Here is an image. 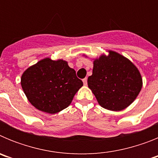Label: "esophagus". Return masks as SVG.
Listing matches in <instances>:
<instances>
[{
  "instance_id": "1",
  "label": "esophagus",
  "mask_w": 158,
  "mask_h": 158,
  "mask_svg": "<svg viewBox=\"0 0 158 158\" xmlns=\"http://www.w3.org/2000/svg\"><path fill=\"white\" fill-rule=\"evenodd\" d=\"M83 83H84V85H87V78H84L83 80Z\"/></svg>"
}]
</instances>
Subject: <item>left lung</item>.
Wrapping results in <instances>:
<instances>
[{
  "mask_svg": "<svg viewBox=\"0 0 158 158\" xmlns=\"http://www.w3.org/2000/svg\"><path fill=\"white\" fill-rule=\"evenodd\" d=\"M93 62L88 85L105 109L122 111L133 103L142 87L139 69L124 56L112 51Z\"/></svg>",
  "mask_w": 158,
  "mask_h": 158,
  "instance_id": "1",
  "label": "left lung"
}]
</instances>
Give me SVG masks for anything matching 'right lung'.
<instances>
[{
  "label": "right lung",
  "instance_id": "1",
  "mask_svg": "<svg viewBox=\"0 0 158 158\" xmlns=\"http://www.w3.org/2000/svg\"><path fill=\"white\" fill-rule=\"evenodd\" d=\"M83 82L67 62L47 58L27 68L21 86L31 104L40 111L55 114L66 108Z\"/></svg>",
  "mask_w": 158,
  "mask_h": 158
}]
</instances>
